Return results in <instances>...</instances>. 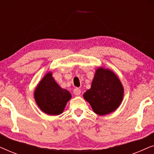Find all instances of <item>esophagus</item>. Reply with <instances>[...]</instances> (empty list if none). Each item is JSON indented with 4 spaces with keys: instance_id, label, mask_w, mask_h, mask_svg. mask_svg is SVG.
<instances>
[{
    "instance_id": "esophagus-1",
    "label": "esophagus",
    "mask_w": 154,
    "mask_h": 154,
    "mask_svg": "<svg viewBox=\"0 0 154 154\" xmlns=\"http://www.w3.org/2000/svg\"><path fill=\"white\" fill-rule=\"evenodd\" d=\"M73 94H75V95L76 96H79L81 94V90L79 89V88H75L74 90H73Z\"/></svg>"
}]
</instances>
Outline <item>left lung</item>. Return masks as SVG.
I'll list each match as a JSON object with an SVG mask.
<instances>
[{
    "instance_id": "1",
    "label": "left lung",
    "mask_w": 154,
    "mask_h": 154,
    "mask_svg": "<svg viewBox=\"0 0 154 154\" xmlns=\"http://www.w3.org/2000/svg\"><path fill=\"white\" fill-rule=\"evenodd\" d=\"M124 88L116 74L110 69L98 67L91 88L83 94L97 114L104 116L116 110L123 99Z\"/></svg>"
}]
</instances>
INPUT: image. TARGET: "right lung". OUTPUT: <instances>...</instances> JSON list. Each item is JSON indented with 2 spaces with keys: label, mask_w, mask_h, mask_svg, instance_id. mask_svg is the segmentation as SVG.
Here are the masks:
<instances>
[{
  "label": "right lung",
  "mask_w": 154,
  "mask_h": 154,
  "mask_svg": "<svg viewBox=\"0 0 154 154\" xmlns=\"http://www.w3.org/2000/svg\"><path fill=\"white\" fill-rule=\"evenodd\" d=\"M34 99L38 106L46 114L57 116L63 113L71 94L54 81L52 72H48L34 90Z\"/></svg>",
  "instance_id": "obj_1"
}]
</instances>
